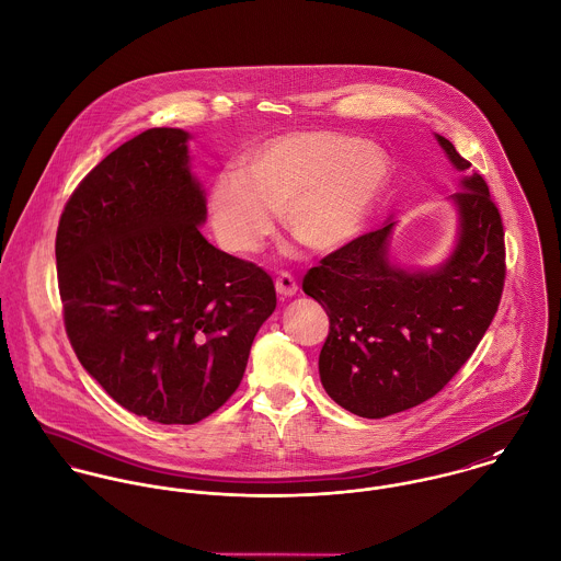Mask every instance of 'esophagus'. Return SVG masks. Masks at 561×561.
<instances>
[{
	"label": "esophagus",
	"mask_w": 561,
	"mask_h": 561,
	"mask_svg": "<svg viewBox=\"0 0 561 561\" xmlns=\"http://www.w3.org/2000/svg\"><path fill=\"white\" fill-rule=\"evenodd\" d=\"M276 291H278V296H283V298H291V296H296V291H298V283H296V278L291 276V274H280L278 278H276Z\"/></svg>",
	"instance_id": "obj_1"
}]
</instances>
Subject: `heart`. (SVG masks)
I'll use <instances>...</instances> for the list:
<instances>
[{"label": "heart", "mask_w": 561, "mask_h": 561, "mask_svg": "<svg viewBox=\"0 0 561 561\" xmlns=\"http://www.w3.org/2000/svg\"><path fill=\"white\" fill-rule=\"evenodd\" d=\"M389 185L387 154L333 130H294L272 137L224 170L208 187L206 210L215 239L248 256L287 230L302 245L331 252L348 245L370 219Z\"/></svg>", "instance_id": "b5f03b06"}]
</instances>
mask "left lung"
I'll return each mask as SVG.
<instances>
[{"label": "left lung", "instance_id": "1", "mask_svg": "<svg viewBox=\"0 0 561 561\" xmlns=\"http://www.w3.org/2000/svg\"><path fill=\"white\" fill-rule=\"evenodd\" d=\"M457 172L470 163L435 135ZM457 234L435 267H402L396 221L324 256L302 280L331 322L320 353L327 393L362 417H387L433 398L470 359L492 324L505 283V232L479 174L450 195Z\"/></svg>", "mask_w": 561, "mask_h": 561}]
</instances>
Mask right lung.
Returning a JSON list of instances; mask_svg holds the SVG:
<instances>
[{
	"mask_svg": "<svg viewBox=\"0 0 561 561\" xmlns=\"http://www.w3.org/2000/svg\"><path fill=\"white\" fill-rule=\"evenodd\" d=\"M191 135L152 128L95 165L56 232L65 329L82 364L124 409L195 424L239 387L272 278L208 243Z\"/></svg>",
	"mask_w": 561,
	"mask_h": 561,
	"instance_id": "obj_1",
	"label": "right lung"
}]
</instances>
